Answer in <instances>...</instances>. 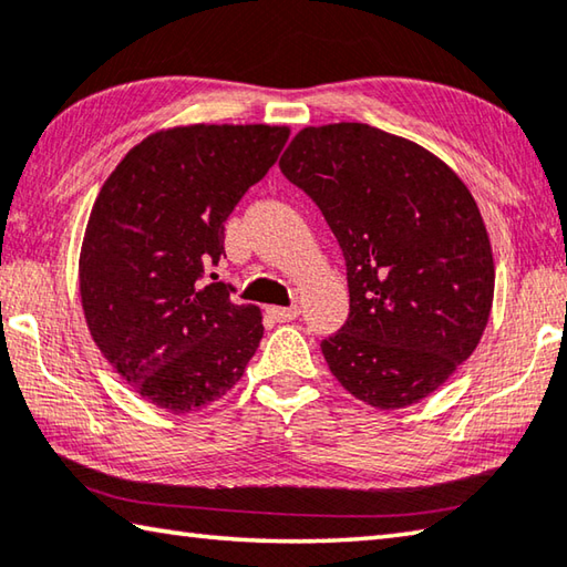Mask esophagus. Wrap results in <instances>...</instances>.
Returning <instances> with one entry per match:
<instances>
[{
	"label": "esophagus",
	"instance_id": "1",
	"mask_svg": "<svg viewBox=\"0 0 567 567\" xmlns=\"http://www.w3.org/2000/svg\"><path fill=\"white\" fill-rule=\"evenodd\" d=\"M270 315L277 319V322H290V319L300 317V307H270Z\"/></svg>",
	"mask_w": 567,
	"mask_h": 567
}]
</instances>
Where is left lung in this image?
I'll return each instance as SVG.
<instances>
[{
    "mask_svg": "<svg viewBox=\"0 0 567 567\" xmlns=\"http://www.w3.org/2000/svg\"><path fill=\"white\" fill-rule=\"evenodd\" d=\"M280 171L347 262L349 317L322 339L329 372L377 409L416 404L488 322L496 272L476 200L434 153L367 123L302 128Z\"/></svg>",
    "mask_w": 567,
    "mask_h": 567,
    "instance_id": "1",
    "label": "left lung"
}]
</instances>
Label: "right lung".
<instances>
[{
    "instance_id": "1",
    "label": "right lung",
    "mask_w": 567,
    "mask_h": 567,
    "mask_svg": "<svg viewBox=\"0 0 567 567\" xmlns=\"http://www.w3.org/2000/svg\"><path fill=\"white\" fill-rule=\"evenodd\" d=\"M290 138L285 126H183L126 153L101 188L79 260L89 332L151 404L193 411L240 382L262 339L255 305L210 267L225 220Z\"/></svg>"
}]
</instances>
